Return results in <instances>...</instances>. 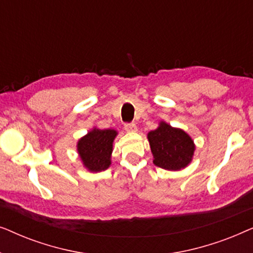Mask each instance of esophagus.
<instances>
[{
	"label": "esophagus",
	"mask_w": 253,
	"mask_h": 253,
	"mask_svg": "<svg viewBox=\"0 0 253 253\" xmlns=\"http://www.w3.org/2000/svg\"><path fill=\"white\" fill-rule=\"evenodd\" d=\"M124 129H126L127 132H137V126L134 123H127L124 126Z\"/></svg>",
	"instance_id": "esophagus-1"
}]
</instances>
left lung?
I'll use <instances>...</instances> for the list:
<instances>
[{"label":"left lung","instance_id":"left-lung-1","mask_svg":"<svg viewBox=\"0 0 253 253\" xmlns=\"http://www.w3.org/2000/svg\"><path fill=\"white\" fill-rule=\"evenodd\" d=\"M147 139L158 167L178 171L191 164L196 145L184 130L160 121L157 129L147 133Z\"/></svg>","mask_w":253,"mask_h":253}]
</instances>
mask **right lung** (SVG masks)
Returning <instances> with one entry per match:
<instances>
[{"mask_svg": "<svg viewBox=\"0 0 253 253\" xmlns=\"http://www.w3.org/2000/svg\"><path fill=\"white\" fill-rule=\"evenodd\" d=\"M119 132L114 129L93 127L77 141V152L83 166L91 172L106 170L112 165L114 140Z\"/></svg>", "mask_w": 253, "mask_h": 253, "instance_id": "1", "label": "right lung"}]
</instances>
